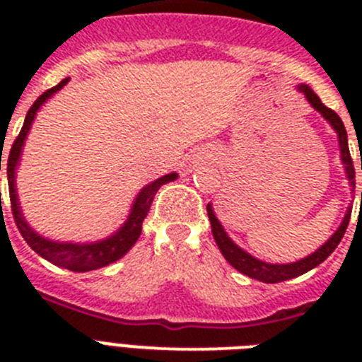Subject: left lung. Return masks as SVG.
<instances>
[{"mask_svg":"<svg viewBox=\"0 0 362 362\" xmlns=\"http://www.w3.org/2000/svg\"><path fill=\"white\" fill-rule=\"evenodd\" d=\"M297 90L303 92L310 105H312L315 110L325 117L328 123H330L332 129L335 130L337 134V139H339V150H341V161L344 165V172H346V179H348V185L351 187V192L356 188V168H354V161H351V156H350V148H348V136H346V129H344L343 121L341 117L335 114L332 108L325 107L321 103V99L315 92L310 88L308 85H297ZM361 170H362V161H361ZM361 199H362V192H361ZM206 212H209L210 217V225H212V235L216 239L217 246H219L221 254L225 255V259L232 264L235 270H239L241 274L245 276L252 277V279H257L261 283H281V281H288L293 279V277H299L306 272H310L312 268L319 267V264L325 261L332 252L337 248V245L341 243L343 239L344 232H346V226L350 223V216H351V209L346 210L343 217V223L339 225V228L335 230L334 235H332L325 245H321L317 250L313 252V254L306 255L305 259H299L296 263H288V264H272L267 263V261H261V259L254 257L250 255L248 252H245L241 246H238L232 239L228 238V233L225 232L223 225L219 223V219L216 217L212 209V203L206 204Z\"/></svg>","mask_w":362,"mask_h":362,"instance_id":"1","label":"left lung"}]
</instances>
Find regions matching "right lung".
Masks as SVG:
<instances>
[{"label": "right lung", "instance_id": "obj_1", "mask_svg": "<svg viewBox=\"0 0 362 362\" xmlns=\"http://www.w3.org/2000/svg\"><path fill=\"white\" fill-rule=\"evenodd\" d=\"M69 81L70 79L65 78L62 83H57L56 86H52L50 90L43 92V94L36 99V103L32 105L30 110L27 112L23 129L19 132V136L16 137L14 145H12L11 148V153H8V159H6V177H8V194H11V204L12 214H14L16 226H18L19 233L23 235V239L27 241V245L30 246L32 250L36 252V254H40L43 259H47V261H50L52 264H56V267L66 268V270L72 272H90L98 270V268L108 267L110 263H114V261L123 257V255L136 245V241L139 239V235H141L143 221H145L146 214H148L150 206H152L153 196L158 194V190L163 185L175 181V179H177V174L172 172V174L163 175V177L156 179V181L148 183L146 187H143L141 190H139V194L136 196V199H134L132 206H130V214L129 217H127V221L121 225V228H117L116 232L112 233V235H108L107 239H101V241L94 243H59L40 235L36 230L28 225L27 221H25L23 214H21V206H19L18 199V188H16V170H18L21 152H23L25 139H27L32 123L36 119L37 110H40L57 90H62L63 86Z\"/></svg>", "mask_w": 362, "mask_h": 362}]
</instances>
